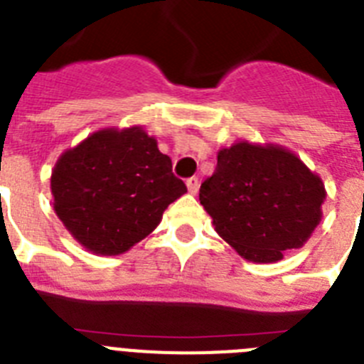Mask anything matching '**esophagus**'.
<instances>
[{
    "label": "esophagus",
    "mask_w": 364,
    "mask_h": 364,
    "mask_svg": "<svg viewBox=\"0 0 364 364\" xmlns=\"http://www.w3.org/2000/svg\"><path fill=\"white\" fill-rule=\"evenodd\" d=\"M186 186H188V191L191 193V195H197V191H198V178H197V176H191V178H188Z\"/></svg>",
    "instance_id": "esophagus-1"
}]
</instances>
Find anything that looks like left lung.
Listing matches in <instances>:
<instances>
[{
  "label": "left lung",
  "instance_id": "obj_1",
  "mask_svg": "<svg viewBox=\"0 0 364 364\" xmlns=\"http://www.w3.org/2000/svg\"><path fill=\"white\" fill-rule=\"evenodd\" d=\"M198 197L220 239L242 259L269 264L308 242L326 189L288 147L239 140L218 149L217 169Z\"/></svg>",
  "mask_w": 364,
  "mask_h": 364
}]
</instances>
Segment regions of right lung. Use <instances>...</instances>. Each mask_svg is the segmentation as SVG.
<instances>
[{"label":"right lung","mask_w":364,"mask_h":364,"mask_svg":"<svg viewBox=\"0 0 364 364\" xmlns=\"http://www.w3.org/2000/svg\"><path fill=\"white\" fill-rule=\"evenodd\" d=\"M142 125L104 127L60 154L53 208L73 239L96 255H122L162 220L188 189Z\"/></svg>","instance_id":"add662e5"}]
</instances>
